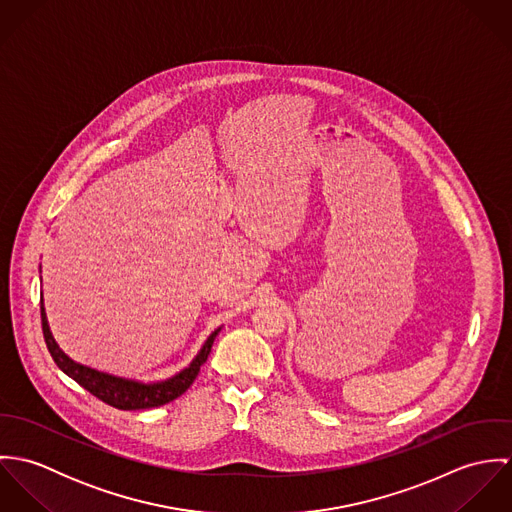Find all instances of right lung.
Masks as SVG:
<instances>
[{
	"mask_svg": "<svg viewBox=\"0 0 512 512\" xmlns=\"http://www.w3.org/2000/svg\"><path fill=\"white\" fill-rule=\"evenodd\" d=\"M41 323H43V337L47 343V349L53 357V361L57 366L69 374L73 380H76L82 388H86L92 396H96L98 400L118 408V410H146V408H157L163 406L175 398H179L197 378L199 370L203 363L207 361L211 347L215 343V337L219 335V329H215L209 339L203 343L201 351L197 353V357L191 361V365L185 366L181 372H177L175 376L167 378V380H159V382H138V380H130V378H122V376H114L108 372H100L96 368L74 363L71 357H67L61 347L57 345V341L53 339V333L49 329V321H47V313L43 307V297H41Z\"/></svg>",
	"mask_w": 512,
	"mask_h": 512,
	"instance_id": "obj_1",
	"label": "right lung"
}]
</instances>
